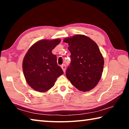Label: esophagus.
I'll return each mask as SVG.
<instances>
[{"mask_svg": "<svg viewBox=\"0 0 129 129\" xmlns=\"http://www.w3.org/2000/svg\"><path fill=\"white\" fill-rule=\"evenodd\" d=\"M61 68L62 69V71H64V72H65V69H66V66H65V64H62V65H61Z\"/></svg>", "mask_w": 129, "mask_h": 129, "instance_id": "1", "label": "esophagus"}]
</instances>
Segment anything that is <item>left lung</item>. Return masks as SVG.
<instances>
[{
    "label": "left lung",
    "mask_w": 129,
    "mask_h": 129,
    "mask_svg": "<svg viewBox=\"0 0 129 129\" xmlns=\"http://www.w3.org/2000/svg\"><path fill=\"white\" fill-rule=\"evenodd\" d=\"M71 62L66 76L72 84L80 91H88L97 85L101 78L104 60L97 44L83 35L67 38Z\"/></svg>",
    "instance_id": "obj_1"
}]
</instances>
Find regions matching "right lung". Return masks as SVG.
Listing matches in <instances>:
<instances>
[{"instance_id":"right-lung-1","label":"right lung","mask_w":129,"mask_h":129,"mask_svg":"<svg viewBox=\"0 0 129 129\" xmlns=\"http://www.w3.org/2000/svg\"><path fill=\"white\" fill-rule=\"evenodd\" d=\"M59 39L41 40L34 44L24 57L23 70L28 84L39 92H45L54 86L63 72L57 63L52 50L60 43Z\"/></svg>"}]
</instances>
